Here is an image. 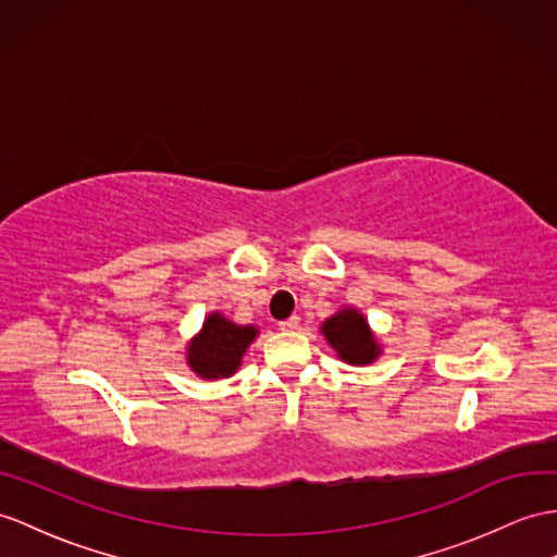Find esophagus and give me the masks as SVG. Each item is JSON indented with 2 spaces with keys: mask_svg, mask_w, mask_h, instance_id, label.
I'll return each mask as SVG.
<instances>
[{
  "mask_svg": "<svg viewBox=\"0 0 557 557\" xmlns=\"http://www.w3.org/2000/svg\"><path fill=\"white\" fill-rule=\"evenodd\" d=\"M278 329L281 331H297V329H300V317H290L286 321H281Z\"/></svg>",
  "mask_w": 557,
  "mask_h": 557,
  "instance_id": "obj_1",
  "label": "esophagus"
}]
</instances>
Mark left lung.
<instances>
[{
	"label": "left lung",
	"instance_id": "obj_1",
	"mask_svg": "<svg viewBox=\"0 0 557 557\" xmlns=\"http://www.w3.org/2000/svg\"><path fill=\"white\" fill-rule=\"evenodd\" d=\"M325 341L333 345V349L345 359L347 363H371L377 357V345L373 335L366 325V319L357 309L337 311L321 325Z\"/></svg>",
	"mask_w": 557,
	"mask_h": 557
}]
</instances>
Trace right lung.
Here are the masks:
<instances>
[{
    "label": "right lung",
    "mask_w": 557,
    "mask_h": 557,
    "mask_svg": "<svg viewBox=\"0 0 557 557\" xmlns=\"http://www.w3.org/2000/svg\"><path fill=\"white\" fill-rule=\"evenodd\" d=\"M257 329L236 325L222 314H210L202 331L188 345V366L200 377H228L238 366L248 345L255 341Z\"/></svg>",
    "instance_id": "right-lung-1"
}]
</instances>
